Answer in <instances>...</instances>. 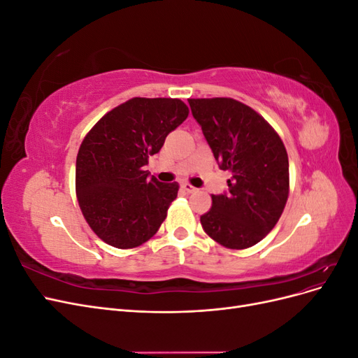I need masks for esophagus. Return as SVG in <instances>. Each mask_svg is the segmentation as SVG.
<instances>
[{
  "instance_id": "1",
  "label": "esophagus",
  "mask_w": 358,
  "mask_h": 358,
  "mask_svg": "<svg viewBox=\"0 0 358 358\" xmlns=\"http://www.w3.org/2000/svg\"><path fill=\"white\" fill-rule=\"evenodd\" d=\"M182 188L185 189L187 192H189V194H191V192H196V191H197V188H194V187L191 185V183H187V182H185V183H182Z\"/></svg>"
}]
</instances>
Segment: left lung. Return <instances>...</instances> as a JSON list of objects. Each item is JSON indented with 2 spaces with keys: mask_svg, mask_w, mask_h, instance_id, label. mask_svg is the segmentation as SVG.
<instances>
[{
  "mask_svg": "<svg viewBox=\"0 0 358 358\" xmlns=\"http://www.w3.org/2000/svg\"><path fill=\"white\" fill-rule=\"evenodd\" d=\"M192 116L221 170L229 192L212 196L203 230L230 249H246L268 234L284 212L289 189L288 155L263 116L233 99H189Z\"/></svg>",
  "mask_w": 358,
  "mask_h": 358,
  "instance_id": "left-lung-1",
  "label": "left lung"
}]
</instances>
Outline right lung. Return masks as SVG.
I'll return each mask as SVG.
<instances>
[{"mask_svg": "<svg viewBox=\"0 0 358 358\" xmlns=\"http://www.w3.org/2000/svg\"><path fill=\"white\" fill-rule=\"evenodd\" d=\"M178 99H131L86 134L76 159V194L92 231L119 249L145 243L166 220L178 182L149 178V155L188 117Z\"/></svg>", "mask_w": 358, "mask_h": 358, "instance_id": "right-lung-1", "label": "right lung"}]
</instances>
